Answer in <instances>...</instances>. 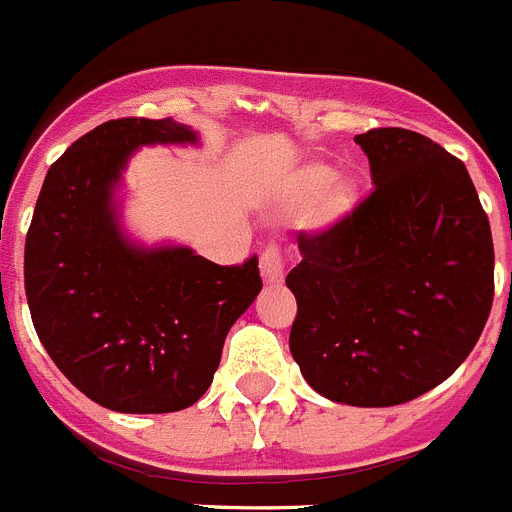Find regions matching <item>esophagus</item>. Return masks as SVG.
Here are the masks:
<instances>
[{
	"label": "esophagus",
	"instance_id": "34e87169",
	"mask_svg": "<svg viewBox=\"0 0 512 512\" xmlns=\"http://www.w3.org/2000/svg\"><path fill=\"white\" fill-rule=\"evenodd\" d=\"M259 269L266 284H279V281L284 279V259H281V253L276 251V248H266V251L261 253Z\"/></svg>",
	"mask_w": 512,
	"mask_h": 512
}]
</instances>
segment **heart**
I'll return each instance as SVG.
<instances>
[{"label": "heart", "instance_id": "heart-1", "mask_svg": "<svg viewBox=\"0 0 512 512\" xmlns=\"http://www.w3.org/2000/svg\"><path fill=\"white\" fill-rule=\"evenodd\" d=\"M360 203V185L350 175H332V167L307 162L292 172L281 190L279 208L287 215H307L314 231H330L348 220Z\"/></svg>", "mask_w": 512, "mask_h": 512}]
</instances>
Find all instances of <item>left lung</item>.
Here are the masks:
<instances>
[{
  "instance_id": "left-lung-1",
  "label": "left lung",
  "mask_w": 512,
  "mask_h": 512,
  "mask_svg": "<svg viewBox=\"0 0 512 512\" xmlns=\"http://www.w3.org/2000/svg\"><path fill=\"white\" fill-rule=\"evenodd\" d=\"M355 142L375 190L330 231L299 233L289 350L320 396L378 409L431 391L472 353L495 251L470 172L447 149L396 126Z\"/></svg>"
}]
</instances>
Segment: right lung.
<instances>
[{"label": "right lung", "instance_id": "right-lung-1", "mask_svg": "<svg viewBox=\"0 0 512 512\" xmlns=\"http://www.w3.org/2000/svg\"><path fill=\"white\" fill-rule=\"evenodd\" d=\"M175 119H116L65 149L42 182L25 241L32 325L91 401L170 414L213 383L233 322L261 292L259 259L218 266L187 246L126 236L116 190L139 147L198 144Z\"/></svg>", "mask_w": 512, "mask_h": 512}]
</instances>
